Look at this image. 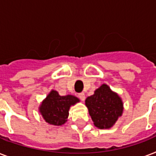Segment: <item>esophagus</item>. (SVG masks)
I'll return each instance as SVG.
<instances>
[{
    "instance_id": "esophagus-1",
    "label": "esophagus",
    "mask_w": 156,
    "mask_h": 156,
    "mask_svg": "<svg viewBox=\"0 0 156 156\" xmlns=\"http://www.w3.org/2000/svg\"><path fill=\"white\" fill-rule=\"evenodd\" d=\"M78 97L80 98L81 100H83V101H84V100H85V94L83 92H81L78 94Z\"/></svg>"
}]
</instances>
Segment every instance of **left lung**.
<instances>
[{
    "label": "left lung",
    "instance_id": "obj_1",
    "mask_svg": "<svg viewBox=\"0 0 156 156\" xmlns=\"http://www.w3.org/2000/svg\"><path fill=\"white\" fill-rule=\"evenodd\" d=\"M85 102L95 126L100 129L111 128L123 111L121 98L106 84L98 88Z\"/></svg>",
    "mask_w": 156,
    "mask_h": 156
}]
</instances>
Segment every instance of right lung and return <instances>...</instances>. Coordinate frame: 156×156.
Segmentation results:
<instances>
[{"mask_svg":"<svg viewBox=\"0 0 156 156\" xmlns=\"http://www.w3.org/2000/svg\"><path fill=\"white\" fill-rule=\"evenodd\" d=\"M73 95L61 96L56 90H52L40 105V111L46 122L53 126H61L66 122L71 105L78 102Z\"/></svg>","mask_w":156,"mask_h":156,"instance_id":"add662e5","label":"right lung"}]
</instances>
